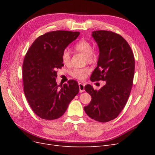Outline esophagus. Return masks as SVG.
Here are the masks:
<instances>
[{
  "mask_svg": "<svg viewBox=\"0 0 155 155\" xmlns=\"http://www.w3.org/2000/svg\"><path fill=\"white\" fill-rule=\"evenodd\" d=\"M79 92H83L85 91V84L82 83H79Z\"/></svg>",
  "mask_w": 155,
  "mask_h": 155,
  "instance_id": "34e87169",
  "label": "esophagus"
}]
</instances>
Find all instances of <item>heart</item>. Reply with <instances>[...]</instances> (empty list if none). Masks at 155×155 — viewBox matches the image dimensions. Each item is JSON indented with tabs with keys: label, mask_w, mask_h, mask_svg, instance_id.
I'll use <instances>...</instances> for the list:
<instances>
[{
	"label": "heart",
	"mask_w": 155,
	"mask_h": 155,
	"mask_svg": "<svg viewBox=\"0 0 155 155\" xmlns=\"http://www.w3.org/2000/svg\"><path fill=\"white\" fill-rule=\"evenodd\" d=\"M74 49L78 52L85 54L86 61L88 62H93L96 59V54L95 50L93 49V46L91 41L83 39L78 41L74 45ZM71 59V53L69 50L64 49L62 54V60L64 64H68ZM89 68H75L69 72L72 77L78 79H83L87 76V74L90 72Z\"/></svg>",
	"instance_id": "b5f03b06"
}]
</instances>
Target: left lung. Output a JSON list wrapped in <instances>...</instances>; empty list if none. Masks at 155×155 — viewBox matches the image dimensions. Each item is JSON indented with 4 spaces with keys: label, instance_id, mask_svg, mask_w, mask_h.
I'll return each instance as SVG.
<instances>
[{
    "label": "left lung",
    "instance_id": "1",
    "mask_svg": "<svg viewBox=\"0 0 155 155\" xmlns=\"http://www.w3.org/2000/svg\"><path fill=\"white\" fill-rule=\"evenodd\" d=\"M92 35L99 46L100 55L91 80L106 82L98 91L91 85L85 87L92 100L84 110L92 119L107 122L116 118L127 102L133 87L134 57L129 43L120 34L97 30Z\"/></svg>",
    "mask_w": 155,
    "mask_h": 155
}]
</instances>
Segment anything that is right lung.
Segmentation results:
<instances>
[{
  "instance_id": "right-lung-1",
  "label": "right lung",
  "mask_w": 155,
  "mask_h": 155,
  "mask_svg": "<svg viewBox=\"0 0 155 155\" xmlns=\"http://www.w3.org/2000/svg\"><path fill=\"white\" fill-rule=\"evenodd\" d=\"M79 34L64 30L47 32L37 37L25 55L22 64L24 92L31 109L41 118H60L79 92L76 81L69 80L68 84L59 88L55 78L57 70L63 66V50Z\"/></svg>"
}]
</instances>
